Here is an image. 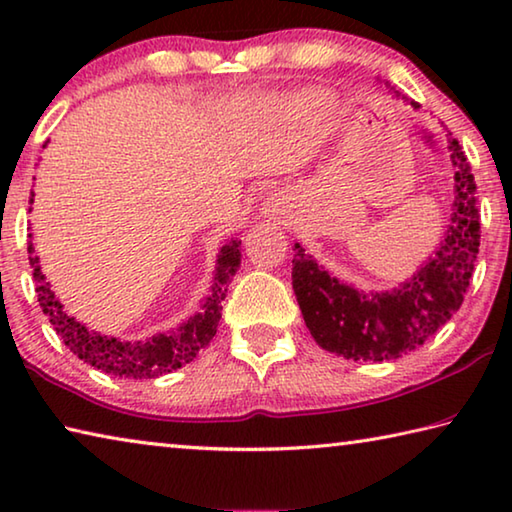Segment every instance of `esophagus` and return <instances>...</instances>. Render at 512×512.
I'll return each mask as SVG.
<instances>
[{
  "label": "esophagus",
  "instance_id": "esophagus-1",
  "mask_svg": "<svg viewBox=\"0 0 512 512\" xmlns=\"http://www.w3.org/2000/svg\"><path fill=\"white\" fill-rule=\"evenodd\" d=\"M266 212H277V210H280V198H268V201H266Z\"/></svg>",
  "mask_w": 512,
  "mask_h": 512
}]
</instances>
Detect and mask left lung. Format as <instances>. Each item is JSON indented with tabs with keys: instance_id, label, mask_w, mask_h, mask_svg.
<instances>
[{
	"instance_id": "1",
	"label": "left lung",
	"mask_w": 512,
	"mask_h": 512,
	"mask_svg": "<svg viewBox=\"0 0 512 512\" xmlns=\"http://www.w3.org/2000/svg\"><path fill=\"white\" fill-rule=\"evenodd\" d=\"M411 106L418 108V103L411 101ZM449 151L456 167L452 225L436 253L397 289L357 291L318 266L300 244L293 248V291L323 350L352 361L400 359L461 309L479 255L481 223L470 164L456 140H449Z\"/></svg>"
}]
</instances>
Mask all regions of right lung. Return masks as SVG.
<instances>
[{
    "mask_svg": "<svg viewBox=\"0 0 512 512\" xmlns=\"http://www.w3.org/2000/svg\"><path fill=\"white\" fill-rule=\"evenodd\" d=\"M239 248L241 239H230L221 248L219 259H216L212 293L203 300L201 311L178 329H171L167 334H155L146 341H119L112 339V336L90 332L88 327L63 311V305L54 296V291L49 289V282H45L33 246H29V262L33 268V280H36L40 307L49 318V323L54 325L60 339L76 357L115 377L155 379L194 361L196 354L214 339L216 327H219L221 320V302L225 293H228L232 275L237 273L241 264Z\"/></svg>",
    "mask_w": 512,
    "mask_h": 512,
    "instance_id": "obj_1",
    "label": "right lung"
}]
</instances>
